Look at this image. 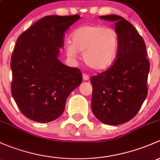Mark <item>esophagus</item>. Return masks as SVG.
Masks as SVG:
<instances>
[{
  "label": "esophagus",
  "mask_w": 160,
  "mask_h": 160,
  "mask_svg": "<svg viewBox=\"0 0 160 160\" xmlns=\"http://www.w3.org/2000/svg\"><path fill=\"white\" fill-rule=\"evenodd\" d=\"M82 77H83V80L84 81H87V80L89 79V75H88V74L84 73L83 75H82Z\"/></svg>",
  "instance_id": "34e87169"
}]
</instances>
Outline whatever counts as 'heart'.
I'll return each instance as SVG.
<instances>
[{
    "mask_svg": "<svg viewBox=\"0 0 160 160\" xmlns=\"http://www.w3.org/2000/svg\"><path fill=\"white\" fill-rule=\"evenodd\" d=\"M72 42L65 44L67 55L78 58L83 52V60L88 66L103 71L114 64L119 48V36L112 28L102 24H85L72 33Z\"/></svg>",
    "mask_w": 160,
    "mask_h": 160,
    "instance_id": "heart-1",
    "label": "heart"
}]
</instances>
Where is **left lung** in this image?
Listing matches in <instances>:
<instances>
[{
	"instance_id": "obj_1",
	"label": "left lung",
	"mask_w": 160,
	"mask_h": 160,
	"mask_svg": "<svg viewBox=\"0 0 160 160\" xmlns=\"http://www.w3.org/2000/svg\"><path fill=\"white\" fill-rule=\"evenodd\" d=\"M99 18L116 22L119 48L112 66L90 79L91 107L100 122L116 126L129 122L140 109L148 93L149 62L144 40L131 23L114 14Z\"/></svg>"
}]
</instances>
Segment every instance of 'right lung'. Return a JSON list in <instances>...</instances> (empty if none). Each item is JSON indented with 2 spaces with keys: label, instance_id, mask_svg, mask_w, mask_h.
<instances>
[{
  "label": "right lung",
  "instance_id": "right-lung-1",
  "mask_svg": "<svg viewBox=\"0 0 160 160\" xmlns=\"http://www.w3.org/2000/svg\"><path fill=\"white\" fill-rule=\"evenodd\" d=\"M80 18L50 15L22 33L11 55V94L21 113L38 122L62 116L68 96L82 83L80 69L58 59L64 33Z\"/></svg>",
  "mask_w": 160,
  "mask_h": 160
}]
</instances>
